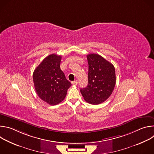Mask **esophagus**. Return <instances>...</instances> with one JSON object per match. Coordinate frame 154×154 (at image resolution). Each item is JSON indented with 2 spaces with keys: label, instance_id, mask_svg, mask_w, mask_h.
<instances>
[{
  "label": "esophagus",
  "instance_id": "obj_1",
  "mask_svg": "<svg viewBox=\"0 0 154 154\" xmlns=\"http://www.w3.org/2000/svg\"><path fill=\"white\" fill-rule=\"evenodd\" d=\"M71 83H72V84L74 85H77V83H78V82H77V80H75V81L72 82Z\"/></svg>",
  "mask_w": 154,
  "mask_h": 154
}]
</instances>
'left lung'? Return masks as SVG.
Wrapping results in <instances>:
<instances>
[{
    "label": "left lung",
    "mask_w": 154,
    "mask_h": 154,
    "mask_svg": "<svg viewBox=\"0 0 154 154\" xmlns=\"http://www.w3.org/2000/svg\"><path fill=\"white\" fill-rule=\"evenodd\" d=\"M88 83L80 92L88 103L98 105L105 101L115 88L116 74L114 66L102 56L91 54L87 56Z\"/></svg>",
    "instance_id": "8db88e82"
}]
</instances>
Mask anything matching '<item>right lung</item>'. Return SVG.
<instances>
[{
    "label": "right lung",
    "instance_id": "right-lung-1",
    "mask_svg": "<svg viewBox=\"0 0 154 154\" xmlns=\"http://www.w3.org/2000/svg\"><path fill=\"white\" fill-rule=\"evenodd\" d=\"M61 60V55L51 54L42 60L33 74L38 96L49 105H57L63 101L71 86L60 69Z\"/></svg>",
    "mask_w": 154,
    "mask_h": 154
}]
</instances>
